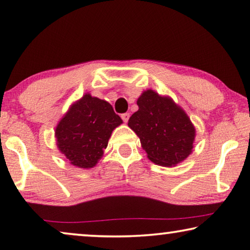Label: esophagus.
Wrapping results in <instances>:
<instances>
[{
    "instance_id": "esophagus-1",
    "label": "esophagus",
    "mask_w": 250,
    "mask_h": 250,
    "mask_svg": "<svg viewBox=\"0 0 250 250\" xmlns=\"http://www.w3.org/2000/svg\"><path fill=\"white\" fill-rule=\"evenodd\" d=\"M129 117H130V114H129V113H124V114H121V119H122V120H124L125 124H126V122H128V120H129Z\"/></svg>"
}]
</instances>
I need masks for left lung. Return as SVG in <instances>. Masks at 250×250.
I'll return each mask as SVG.
<instances>
[{
  "label": "left lung",
  "mask_w": 250,
  "mask_h": 250,
  "mask_svg": "<svg viewBox=\"0 0 250 250\" xmlns=\"http://www.w3.org/2000/svg\"><path fill=\"white\" fill-rule=\"evenodd\" d=\"M138 111L128 125L139 137L147 157L162 167H175L192 153L195 125L184 108L170 96H162L152 89L143 91Z\"/></svg>",
  "instance_id": "left-lung-1"
}]
</instances>
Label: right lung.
Instances as JSON below:
<instances>
[{
  "label": "right lung",
  "instance_id": "obj_1",
  "mask_svg": "<svg viewBox=\"0 0 250 250\" xmlns=\"http://www.w3.org/2000/svg\"><path fill=\"white\" fill-rule=\"evenodd\" d=\"M121 124L108 102L86 93L70 105L56 125V146L73 167H94L103 156L112 131Z\"/></svg>",
  "mask_w": 250,
  "mask_h": 250
}]
</instances>
